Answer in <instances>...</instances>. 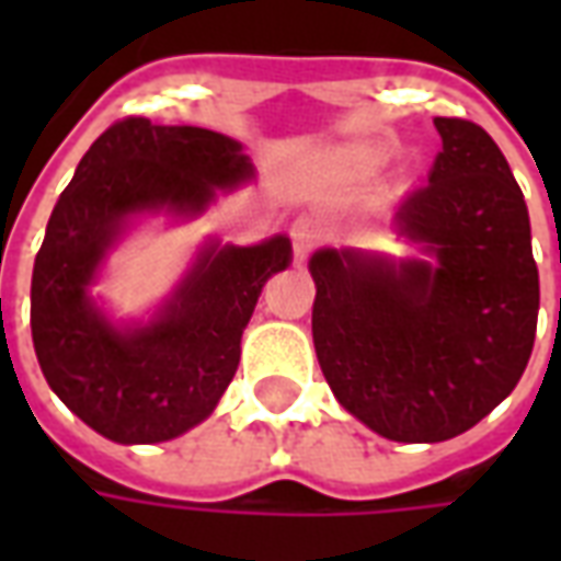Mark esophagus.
<instances>
[{
    "label": "esophagus",
    "mask_w": 561,
    "mask_h": 561,
    "mask_svg": "<svg viewBox=\"0 0 561 561\" xmlns=\"http://www.w3.org/2000/svg\"><path fill=\"white\" fill-rule=\"evenodd\" d=\"M321 240V231H318V225L312 219H297L291 228V243H294V255L306 257L316 243Z\"/></svg>",
    "instance_id": "esophagus-1"
}]
</instances>
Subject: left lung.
I'll return each instance as SVG.
<instances>
[{
  "label": "left lung",
  "instance_id": "left-lung-1",
  "mask_svg": "<svg viewBox=\"0 0 561 561\" xmlns=\"http://www.w3.org/2000/svg\"><path fill=\"white\" fill-rule=\"evenodd\" d=\"M442 152L393 233L430 261L318 249L312 340L345 412L390 442L466 433L517 388L538 328L529 209L495 140L435 116Z\"/></svg>",
  "mask_w": 561,
  "mask_h": 561
}]
</instances>
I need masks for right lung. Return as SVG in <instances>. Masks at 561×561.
Listing matches in <instances>:
<instances>
[{
    "label": "right lung",
    "instance_id": "obj_1",
    "mask_svg": "<svg viewBox=\"0 0 561 561\" xmlns=\"http://www.w3.org/2000/svg\"><path fill=\"white\" fill-rule=\"evenodd\" d=\"M252 180L237 140L126 116L80 159L56 201L32 270V342L47 385L119 445H156L213 414L240 364V336L264 282L291 264V240L207 243L149 324L116 328L90 285L131 216H197L216 188Z\"/></svg>",
    "mask_w": 561,
    "mask_h": 561
}]
</instances>
